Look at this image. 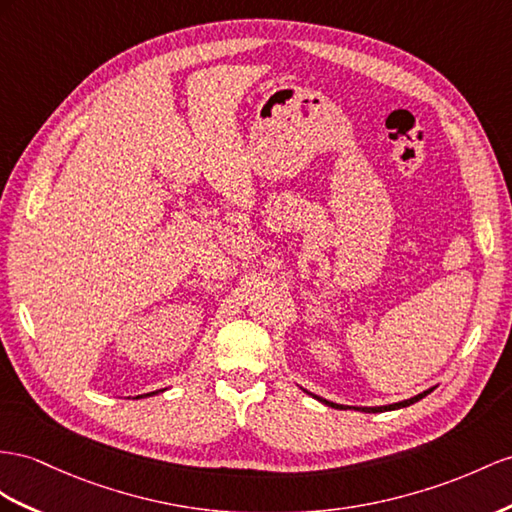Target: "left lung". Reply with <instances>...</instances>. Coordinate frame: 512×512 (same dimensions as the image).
<instances>
[{
	"label": "left lung",
	"instance_id": "1",
	"mask_svg": "<svg viewBox=\"0 0 512 512\" xmlns=\"http://www.w3.org/2000/svg\"><path fill=\"white\" fill-rule=\"evenodd\" d=\"M437 389V385L435 387H430V389H426V391H422V393H417V396H413V398H406V400H402V402H393V404H383V406H346V404H335V402H331V400H324V398H320V396H311L316 398V400H320L322 404H326V406H333V409H342V411H348V409H355V411H363V413H383V411H396V409H404V406H411V404H415L417 400H422V398H426L430 391H435ZM309 393V391H307Z\"/></svg>",
	"mask_w": 512,
	"mask_h": 512
}]
</instances>
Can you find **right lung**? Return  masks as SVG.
<instances>
[{
    "label": "right lung",
    "mask_w": 512,
    "mask_h": 512,
    "mask_svg": "<svg viewBox=\"0 0 512 512\" xmlns=\"http://www.w3.org/2000/svg\"><path fill=\"white\" fill-rule=\"evenodd\" d=\"M160 391H164V389H157V391H151V393H142V396H136V400L138 398H147V396H155V393H160Z\"/></svg>",
    "instance_id": "right-lung-1"
}]
</instances>
